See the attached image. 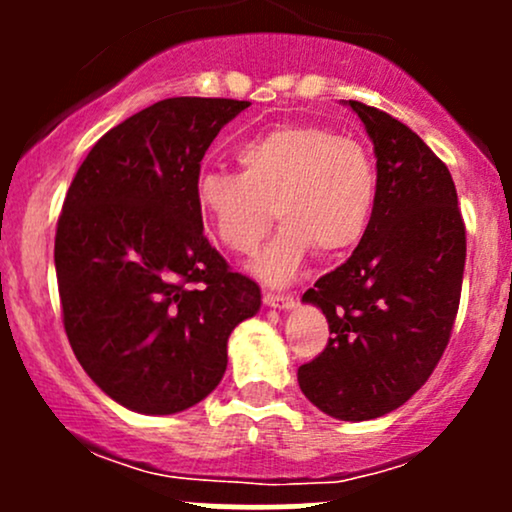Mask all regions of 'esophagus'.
<instances>
[{"mask_svg":"<svg viewBox=\"0 0 512 512\" xmlns=\"http://www.w3.org/2000/svg\"><path fill=\"white\" fill-rule=\"evenodd\" d=\"M264 305H269V308H279V310H289L296 305V298L291 296V293H272L267 291L264 293Z\"/></svg>","mask_w":512,"mask_h":512,"instance_id":"obj_1","label":"esophagus"}]
</instances>
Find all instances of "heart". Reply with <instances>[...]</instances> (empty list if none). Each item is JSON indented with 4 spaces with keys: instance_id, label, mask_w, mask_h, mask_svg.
I'll use <instances>...</instances> for the list:
<instances>
[{
    "instance_id": "1",
    "label": "heart",
    "mask_w": 512,
    "mask_h": 512,
    "mask_svg": "<svg viewBox=\"0 0 512 512\" xmlns=\"http://www.w3.org/2000/svg\"><path fill=\"white\" fill-rule=\"evenodd\" d=\"M240 173L207 168L195 199L214 238L233 255H250L272 228L276 240L255 262L269 284H286L310 252L342 255L366 233L378 175L368 151L330 127L279 125L238 146Z\"/></svg>"
}]
</instances>
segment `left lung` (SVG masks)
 Masks as SVG:
<instances>
[{"label":"left lung","instance_id":"1","mask_svg":"<svg viewBox=\"0 0 512 512\" xmlns=\"http://www.w3.org/2000/svg\"><path fill=\"white\" fill-rule=\"evenodd\" d=\"M378 158L373 216L354 255L320 276L330 342L298 368L317 409L342 421L390 414L431 378L460 308L467 233L448 166L392 115L349 101Z\"/></svg>","mask_w":512,"mask_h":512}]
</instances>
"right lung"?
Returning <instances> with one entry per match:
<instances>
[{
  "mask_svg": "<svg viewBox=\"0 0 512 512\" xmlns=\"http://www.w3.org/2000/svg\"><path fill=\"white\" fill-rule=\"evenodd\" d=\"M248 101L180 96L105 132L76 170L55 236L62 322L81 368L139 414H175L226 373L260 286L204 236L195 180Z\"/></svg>",
  "mask_w": 512,
  "mask_h": 512,
  "instance_id": "1",
  "label": "right lung"
}]
</instances>
